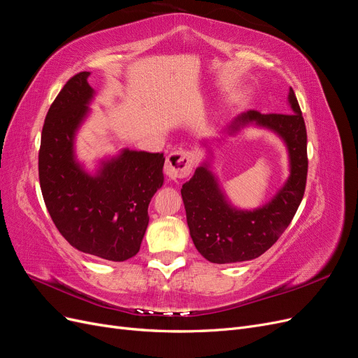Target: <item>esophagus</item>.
I'll return each instance as SVG.
<instances>
[{
    "label": "esophagus",
    "instance_id": "esophagus-1",
    "mask_svg": "<svg viewBox=\"0 0 358 358\" xmlns=\"http://www.w3.org/2000/svg\"><path fill=\"white\" fill-rule=\"evenodd\" d=\"M194 167V154L188 150H175L166 158V175L170 179L187 178Z\"/></svg>",
    "mask_w": 358,
    "mask_h": 358
}]
</instances>
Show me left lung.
I'll use <instances>...</instances> for the list:
<instances>
[{"mask_svg": "<svg viewBox=\"0 0 358 358\" xmlns=\"http://www.w3.org/2000/svg\"><path fill=\"white\" fill-rule=\"evenodd\" d=\"M288 104L291 113L263 115L248 110L236 116L225 128L227 136H236L242 128L255 125L270 129L284 142L289 175L267 203L252 210L233 206L212 171L210 158L204 159L194 176L182 185L191 239L208 262L227 264L254 259L279 239L294 218L306 187L308 136L292 88L288 92ZM203 146L212 154L208 142H203Z\"/></svg>", "mask_w": 358, "mask_h": 358, "instance_id": "left-lung-1", "label": "left lung"}]
</instances>
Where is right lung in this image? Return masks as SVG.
I'll list each match as a JSON object with an SVG mask.
<instances>
[{
  "mask_svg": "<svg viewBox=\"0 0 358 358\" xmlns=\"http://www.w3.org/2000/svg\"><path fill=\"white\" fill-rule=\"evenodd\" d=\"M82 71L64 85L46 115L38 152L43 199L53 224L79 251L125 262L142 245L148 206L162 187L164 155L122 149L90 173L76 157V134L95 91Z\"/></svg>",
  "mask_w": 358,
  "mask_h": 358,
  "instance_id": "right-lung-1",
  "label": "right lung"
}]
</instances>
